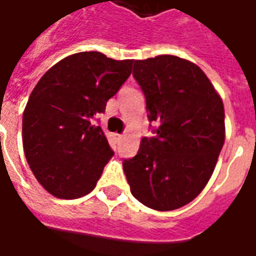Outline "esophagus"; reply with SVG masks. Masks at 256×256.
Returning <instances> with one entry per match:
<instances>
[{"label": "esophagus", "instance_id": "esophagus-1", "mask_svg": "<svg viewBox=\"0 0 256 256\" xmlns=\"http://www.w3.org/2000/svg\"><path fill=\"white\" fill-rule=\"evenodd\" d=\"M116 137H118V140H122V138H124V134H116Z\"/></svg>", "mask_w": 256, "mask_h": 256}]
</instances>
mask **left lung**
<instances>
[{"label":"left lung","instance_id":"1","mask_svg":"<svg viewBox=\"0 0 256 256\" xmlns=\"http://www.w3.org/2000/svg\"><path fill=\"white\" fill-rule=\"evenodd\" d=\"M133 76L146 100L155 137L141 140L123 160L134 198L172 211L192 202L214 172L225 142L224 102L207 75L185 58L162 54L136 60Z\"/></svg>","mask_w":256,"mask_h":256}]
</instances>
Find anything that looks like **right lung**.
I'll use <instances>...</instances> for the list:
<instances>
[{
  "label": "right lung",
  "instance_id": "1",
  "mask_svg": "<svg viewBox=\"0 0 256 256\" xmlns=\"http://www.w3.org/2000/svg\"><path fill=\"white\" fill-rule=\"evenodd\" d=\"M133 60L80 52L40 79L23 112V148L36 181L58 198L90 193L114 155L93 118L106 111L132 74Z\"/></svg>",
  "mask_w": 256,
  "mask_h": 256
}]
</instances>
